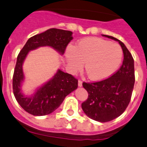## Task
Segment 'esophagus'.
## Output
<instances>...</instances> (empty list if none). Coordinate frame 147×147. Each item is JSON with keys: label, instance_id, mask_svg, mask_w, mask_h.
Listing matches in <instances>:
<instances>
[{"label": "esophagus", "instance_id": "obj_1", "mask_svg": "<svg viewBox=\"0 0 147 147\" xmlns=\"http://www.w3.org/2000/svg\"><path fill=\"white\" fill-rule=\"evenodd\" d=\"M78 86H82V81H81V80H78Z\"/></svg>", "mask_w": 147, "mask_h": 147}]
</instances>
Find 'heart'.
<instances>
[{
	"label": "heart",
	"mask_w": 147,
	"mask_h": 147,
	"mask_svg": "<svg viewBox=\"0 0 147 147\" xmlns=\"http://www.w3.org/2000/svg\"><path fill=\"white\" fill-rule=\"evenodd\" d=\"M123 50L117 43L96 37L82 39L66 51L68 69L72 73L85 69L92 80L108 78L117 70L122 61Z\"/></svg>",
	"instance_id": "1"
}]
</instances>
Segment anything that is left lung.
<instances>
[{
  "instance_id": "obj_1",
  "label": "left lung",
  "mask_w": 147,
  "mask_h": 147,
  "mask_svg": "<svg viewBox=\"0 0 147 147\" xmlns=\"http://www.w3.org/2000/svg\"><path fill=\"white\" fill-rule=\"evenodd\" d=\"M103 36L119 43L123 53V63L117 72L106 79L83 83L88 96L81 107L91 119L107 122L119 117L127 108L134 86L135 74L134 59L125 45L113 36Z\"/></svg>"
}]
</instances>
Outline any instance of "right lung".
<instances>
[{
    "label": "right lung",
    "mask_w": 147,
    "mask_h": 147,
    "mask_svg": "<svg viewBox=\"0 0 147 147\" xmlns=\"http://www.w3.org/2000/svg\"><path fill=\"white\" fill-rule=\"evenodd\" d=\"M71 31L51 28L35 35L28 40L17 57L13 76V91L15 98L21 107L33 116H45L54 111L64 98L78 87V79L71 74L58 71L49 82L40 87L31 96H25L21 91L24 79L22 65L28 51L40 46H49L65 53L69 42L73 39Z\"/></svg>",
    "instance_id": "1"
}]
</instances>
